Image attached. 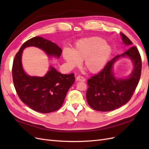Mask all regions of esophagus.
Instances as JSON below:
<instances>
[{"label": "esophagus", "mask_w": 149, "mask_h": 149, "mask_svg": "<svg viewBox=\"0 0 149 149\" xmlns=\"http://www.w3.org/2000/svg\"><path fill=\"white\" fill-rule=\"evenodd\" d=\"M76 80L78 81H83V82H84L86 81L85 78L83 77V76H79V75L76 77Z\"/></svg>", "instance_id": "1"}]
</instances>
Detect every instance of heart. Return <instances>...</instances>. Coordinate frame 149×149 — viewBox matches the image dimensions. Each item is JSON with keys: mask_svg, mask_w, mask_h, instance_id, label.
Wrapping results in <instances>:
<instances>
[{"mask_svg": "<svg viewBox=\"0 0 149 149\" xmlns=\"http://www.w3.org/2000/svg\"><path fill=\"white\" fill-rule=\"evenodd\" d=\"M112 53V48L101 37H93L79 40L73 50L64 49L63 56L67 65L71 68L80 65H84L90 73L101 71L106 65Z\"/></svg>", "mask_w": 149, "mask_h": 149, "instance_id": "obj_1", "label": "heart"}]
</instances>
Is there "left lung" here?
<instances>
[{
	"label": "left lung",
	"mask_w": 149,
	"mask_h": 149,
	"mask_svg": "<svg viewBox=\"0 0 149 149\" xmlns=\"http://www.w3.org/2000/svg\"><path fill=\"white\" fill-rule=\"evenodd\" d=\"M120 35L123 43L131 47L132 42L127 36L123 33ZM125 56L133 61V71L127 79H116L112 73V66L119 57ZM141 69V57L136 46L112 58L100 73L88 80L86 100L89 106L96 111L107 112L124 105L132 97L137 86Z\"/></svg>",
	"instance_id": "obj_1"
}]
</instances>
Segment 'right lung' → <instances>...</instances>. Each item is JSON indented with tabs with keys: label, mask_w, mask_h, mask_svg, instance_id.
Returning a JSON list of instances; mask_svg holds the SVG:
<instances>
[{
	"label": "right lung",
	"mask_w": 149,
	"mask_h": 149,
	"mask_svg": "<svg viewBox=\"0 0 149 149\" xmlns=\"http://www.w3.org/2000/svg\"><path fill=\"white\" fill-rule=\"evenodd\" d=\"M28 47H38L48 56L58 58L62 49L49 40L35 37L22 45L15 56L12 66L13 82L21 101L41 113L56 111L62 106L68 91L74 83V74H63L50 67L43 77L27 75L22 68V54L23 49Z\"/></svg>",
	"instance_id": "1"
}]
</instances>
